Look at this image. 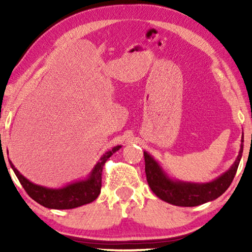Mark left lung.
<instances>
[{
	"label": "left lung",
	"mask_w": 252,
	"mask_h": 252,
	"mask_svg": "<svg viewBox=\"0 0 252 252\" xmlns=\"http://www.w3.org/2000/svg\"><path fill=\"white\" fill-rule=\"evenodd\" d=\"M244 151V136L241 138L240 150L236 161L227 171L215 180L206 183L186 182L172 179L168 176L159 162L155 160L147 151L143 152L146 161V176L148 185L158 198L173 206L195 207L212 200L222 194L231 185L236 176L239 162Z\"/></svg>",
	"instance_id": "obj_1"
}]
</instances>
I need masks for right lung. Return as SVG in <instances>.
I'll return each mask as SVG.
<instances>
[{
	"instance_id": "1",
	"label": "right lung",
	"mask_w": 252,
	"mask_h": 252,
	"mask_svg": "<svg viewBox=\"0 0 252 252\" xmlns=\"http://www.w3.org/2000/svg\"><path fill=\"white\" fill-rule=\"evenodd\" d=\"M120 148L121 146H117L112 148V150L106 151L96 162L90 174L83 180L72 182L62 188H55V189L35 185L28 180L19 172V170L14 167L10 159H8V162L24 190L34 201L45 208L64 210V209H73L83 206V204H88L99 197L102 186L103 165L114 152L120 150Z\"/></svg>"
}]
</instances>
